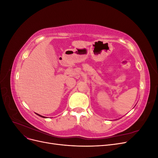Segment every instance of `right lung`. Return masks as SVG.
<instances>
[{
	"label": "right lung",
	"instance_id": "1",
	"mask_svg": "<svg viewBox=\"0 0 158 158\" xmlns=\"http://www.w3.org/2000/svg\"><path fill=\"white\" fill-rule=\"evenodd\" d=\"M37 114V115H39L40 117H44V118H45V117H43V116H41V115H40V114Z\"/></svg>",
	"mask_w": 158,
	"mask_h": 158
}]
</instances>
